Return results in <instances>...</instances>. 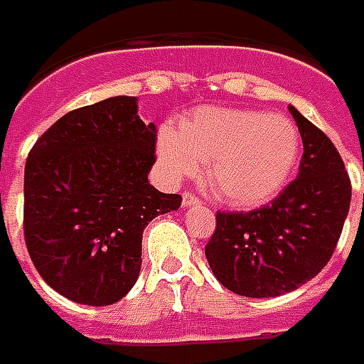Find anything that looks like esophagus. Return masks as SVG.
<instances>
[{
    "label": "esophagus",
    "instance_id": "obj_1",
    "mask_svg": "<svg viewBox=\"0 0 364 364\" xmlns=\"http://www.w3.org/2000/svg\"><path fill=\"white\" fill-rule=\"evenodd\" d=\"M200 200H198V198H196L194 194H184L182 196V205H184V208H192V205H200Z\"/></svg>",
    "mask_w": 364,
    "mask_h": 364
}]
</instances>
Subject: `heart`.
<instances>
[{
    "label": "heart",
    "mask_w": 364,
    "mask_h": 364,
    "mask_svg": "<svg viewBox=\"0 0 364 364\" xmlns=\"http://www.w3.org/2000/svg\"><path fill=\"white\" fill-rule=\"evenodd\" d=\"M156 156L170 182L205 178L219 200L251 205L284 186L300 156V133L280 113L205 105L156 135Z\"/></svg>",
    "instance_id": "b5f03b06"
}]
</instances>
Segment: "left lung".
<instances>
[{"label":"left lung","mask_w":364,"mask_h":364,"mask_svg":"<svg viewBox=\"0 0 364 364\" xmlns=\"http://www.w3.org/2000/svg\"><path fill=\"white\" fill-rule=\"evenodd\" d=\"M304 143L300 172L252 211H218L205 245L211 272L231 292L274 298L318 277L333 255L351 203V182L329 136L288 105Z\"/></svg>","instance_id":"obj_1"}]
</instances>
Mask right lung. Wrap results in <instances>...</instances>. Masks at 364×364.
<instances>
[{
    "mask_svg": "<svg viewBox=\"0 0 364 364\" xmlns=\"http://www.w3.org/2000/svg\"><path fill=\"white\" fill-rule=\"evenodd\" d=\"M136 112L131 95L74 109L27 156V251L46 284L76 304L109 306L127 296L149 221L182 203L149 182L156 127Z\"/></svg>",
    "mask_w": 364,
    "mask_h": 364,
    "instance_id": "obj_1",
    "label": "right lung"
}]
</instances>
